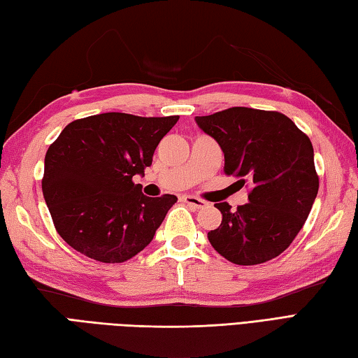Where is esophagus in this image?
Wrapping results in <instances>:
<instances>
[{
  "label": "esophagus",
  "instance_id": "34e87169",
  "mask_svg": "<svg viewBox=\"0 0 358 358\" xmlns=\"http://www.w3.org/2000/svg\"><path fill=\"white\" fill-rule=\"evenodd\" d=\"M183 201L187 204V206H191L194 209H203V208H206V204H208L204 200L196 199V196H194V195H185Z\"/></svg>",
  "mask_w": 358,
  "mask_h": 358
}]
</instances>
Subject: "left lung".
I'll return each mask as SVG.
<instances>
[{"label":"left lung","instance_id":"obj_1","mask_svg":"<svg viewBox=\"0 0 358 358\" xmlns=\"http://www.w3.org/2000/svg\"><path fill=\"white\" fill-rule=\"evenodd\" d=\"M195 121L222 148L224 173L250 183L249 203L237 210L226 201L215 204L223 220L208 234L212 248L243 266L278 257L305 224L318 192L309 136L275 110L229 108Z\"/></svg>","mask_w":358,"mask_h":358}]
</instances>
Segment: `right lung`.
Here are the masks:
<instances>
[{"label": "right lung", "mask_w": 358, "mask_h": 358, "mask_svg": "<svg viewBox=\"0 0 358 358\" xmlns=\"http://www.w3.org/2000/svg\"><path fill=\"white\" fill-rule=\"evenodd\" d=\"M178 118L108 112L63 129L45 152L41 186L67 245L101 263H123L149 245L178 199H150L132 178Z\"/></svg>", "instance_id": "right-lung-1"}]
</instances>
